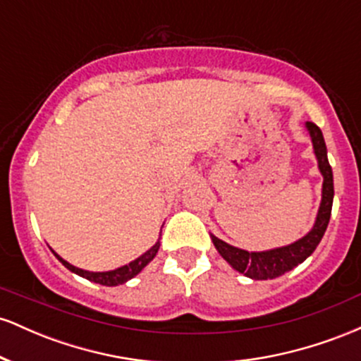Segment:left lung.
Returning a JSON list of instances; mask_svg holds the SVG:
<instances>
[{
    "label": "left lung",
    "instance_id": "1",
    "mask_svg": "<svg viewBox=\"0 0 361 361\" xmlns=\"http://www.w3.org/2000/svg\"><path fill=\"white\" fill-rule=\"evenodd\" d=\"M305 127H307L310 139H312L314 154L317 157L319 171H321L322 178H324V181H322V200L321 205H319V212L312 229H310L304 238H300L299 241L288 244V246L256 252L239 250V247L231 246V244L224 243L222 239L210 234L214 246L217 247L219 252H221L222 258L226 259L234 270L244 273L247 279L271 280L283 275V273L293 270L297 264H300L302 261H305L310 255H312L327 229L334 197L333 169H331L329 161H327V149L321 128L312 122L305 123Z\"/></svg>",
    "mask_w": 361,
    "mask_h": 361
}]
</instances>
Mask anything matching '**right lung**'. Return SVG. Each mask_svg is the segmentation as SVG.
Masks as SVG:
<instances>
[{"label":"right lung","mask_w":361,"mask_h":361,"mask_svg":"<svg viewBox=\"0 0 361 361\" xmlns=\"http://www.w3.org/2000/svg\"><path fill=\"white\" fill-rule=\"evenodd\" d=\"M159 239H157V243L154 246L151 247V250L144 252L142 256H139L137 259L130 261L128 264H123V267L117 268V270H111V271H86V270H81V268H76L73 267L71 263H68L66 259H62L57 252H54V256H56L57 259L61 261L62 264H64L66 268H68L69 271L76 273V275L82 276V279L90 280V281H94V283H100V285H106V287H115V285H120V283H126L130 279H134L137 273H140L144 270V267H147L149 263H151L152 259H154L157 250H159Z\"/></svg>","instance_id":"add662e5"}]
</instances>
